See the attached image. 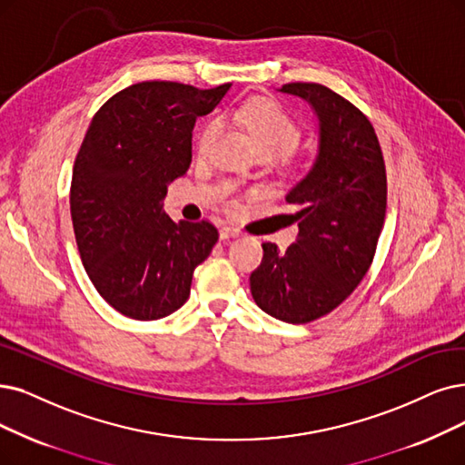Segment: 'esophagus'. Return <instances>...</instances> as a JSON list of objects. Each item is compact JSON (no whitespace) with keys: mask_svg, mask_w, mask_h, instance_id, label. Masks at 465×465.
Listing matches in <instances>:
<instances>
[{"mask_svg":"<svg viewBox=\"0 0 465 465\" xmlns=\"http://www.w3.org/2000/svg\"><path fill=\"white\" fill-rule=\"evenodd\" d=\"M240 234H242V231H240L238 227H232V225H229V227H223V229L219 231V238H221V240L236 238V236H240Z\"/></svg>","mask_w":465,"mask_h":465,"instance_id":"esophagus-1","label":"esophagus"}]
</instances>
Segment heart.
Wrapping results in <instances>:
<instances>
[{
  "label": "heart",
  "mask_w": 465,
  "mask_h": 465,
  "mask_svg": "<svg viewBox=\"0 0 465 465\" xmlns=\"http://www.w3.org/2000/svg\"><path fill=\"white\" fill-rule=\"evenodd\" d=\"M234 120L246 127L253 139L259 154H271L272 158L292 154L302 141V129L286 113L282 104L267 97H255L240 104L234 110ZM221 124L210 120L200 127L196 137V148L200 154H206L215 137L219 135Z\"/></svg>",
  "instance_id": "obj_1"
}]
</instances>
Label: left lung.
<instances>
[{"mask_svg":"<svg viewBox=\"0 0 465 465\" xmlns=\"http://www.w3.org/2000/svg\"><path fill=\"white\" fill-rule=\"evenodd\" d=\"M319 118V154L286 194L300 206L297 240L281 252L263 244L252 276L255 303L290 324L317 321L341 305L368 272L383 229L387 175L372 124L361 110L321 84H286Z\"/></svg>","mask_w":465,"mask_h":465,"instance_id":"8db88e82","label":"left lung"}]
</instances>
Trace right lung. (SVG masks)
<instances>
[{
	"label": "right lung",
	"mask_w": 465,
	"mask_h": 465,
	"mask_svg": "<svg viewBox=\"0 0 465 465\" xmlns=\"http://www.w3.org/2000/svg\"><path fill=\"white\" fill-rule=\"evenodd\" d=\"M229 87L141 82L108 99L89 124L72 170L74 234L93 286L129 319L177 311L217 242L210 221L175 223L162 202L189 170L196 118Z\"/></svg>",
	"instance_id": "add662e5"
}]
</instances>
